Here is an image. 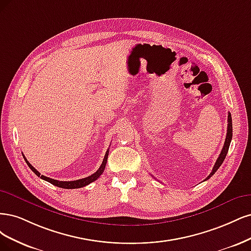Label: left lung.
Instances as JSON below:
<instances>
[{
  "mask_svg": "<svg viewBox=\"0 0 251 251\" xmlns=\"http://www.w3.org/2000/svg\"><path fill=\"white\" fill-rule=\"evenodd\" d=\"M227 122H228V124H227V133H226V139H225V142H224V146H223V148H222V151H221V153H220L219 157L217 158V161L215 163V166H214V168H213V170H212L211 174H209V175L206 177L205 180H207L208 178H211V177L216 173L217 170L220 168V166L222 165V163H223L224 159H225L226 154H227V152H228L229 145H230V142H231V139H232V122H231V115L229 114V112H228Z\"/></svg>",
  "mask_w": 251,
  "mask_h": 251,
  "instance_id": "left-lung-1",
  "label": "left lung"
}]
</instances>
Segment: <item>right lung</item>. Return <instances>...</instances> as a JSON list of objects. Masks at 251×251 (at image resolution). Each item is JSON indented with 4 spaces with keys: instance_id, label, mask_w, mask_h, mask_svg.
I'll use <instances>...</instances> for the list:
<instances>
[{
    "instance_id": "obj_1",
    "label": "right lung",
    "mask_w": 251,
    "mask_h": 251,
    "mask_svg": "<svg viewBox=\"0 0 251 251\" xmlns=\"http://www.w3.org/2000/svg\"><path fill=\"white\" fill-rule=\"evenodd\" d=\"M23 156H24V155H23ZM107 157H108V150L106 151V153H105V156H104V158H103V161H102V164H101L100 168H99L98 170H97V171H96L94 174H92L91 176H87V177H85V178H81V179H78V180H73V181H59V180H56V179H52V178H50V177L40 175V173L37 171V170L29 163V161L27 160V158H26L25 156H24V158H25L26 163H27V165L29 166V168H30V169L32 170V171H33L38 177H40V178L46 180V181H48V182H50V183L56 185V187H59V188H62V189H79V188H83V187H85V185L90 184L91 182H93V181L98 179L99 177L101 176V174L104 172L105 166H106V163H107Z\"/></svg>"
}]
</instances>
